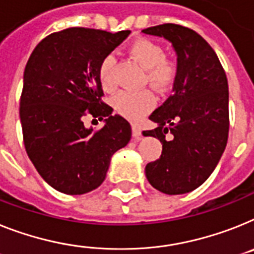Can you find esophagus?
I'll list each match as a JSON object with an SVG mask.
<instances>
[{
  "mask_svg": "<svg viewBox=\"0 0 254 254\" xmlns=\"http://www.w3.org/2000/svg\"><path fill=\"white\" fill-rule=\"evenodd\" d=\"M131 131H133V137L135 139H139L140 135H142V131H140V127L138 125H133L131 127Z\"/></svg>",
  "mask_w": 254,
  "mask_h": 254,
  "instance_id": "1",
  "label": "esophagus"
}]
</instances>
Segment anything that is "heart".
<instances>
[{
    "instance_id": "obj_1",
    "label": "heart",
    "mask_w": 254,
    "mask_h": 254,
    "mask_svg": "<svg viewBox=\"0 0 254 254\" xmlns=\"http://www.w3.org/2000/svg\"><path fill=\"white\" fill-rule=\"evenodd\" d=\"M129 54L147 69V78L157 90H167L176 78V67L172 62L165 59V51L156 42L148 38H138L129 46ZM116 58L110 54L104 57L99 65V80L106 91H112L116 87L115 81ZM117 114L129 120H138L150 112L155 106V97L148 90H124L112 101Z\"/></svg>"
}]
</instances>
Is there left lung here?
I'll return each mask as SVG.
<instances>
[{
    "label": "left lung",
    "mask_w": 254,
    "mask_h": 254,
    "mask_svg": "<svg viewBox=\"0 0 254 254\" xmlns=\"http://www.w3.org/2000/svg\"><path fill=\"white\" fill-rule=\"evenodd\" d=\"M142 32L165 38L177 55L173 94L151 114L157 127L142 133L163 144L160 159L146 165V177L161 192L182 195L209 178L226 148L227 78L214 50L192 29L168 23Z\"/></svg>",
    "instance_id": "8db88e82"
}]
</instances>
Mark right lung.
<instances>
[{
    "label": "right lung",
    "instance_id": "1",
    "mask_svg": "<svg viewBox=\"0 0 254 254\" xmlns=\"http://www.w3.org/2000/svg\"><path fill=\"white\" fill-rule=\"evenodd\" d=\"M129 35L73 27L44 38L27 62L19 110L25 151L59 192L82 195L98 189L111 157L130 140V124L101 102L99 80L104 57ZM86 114L104 120L101 131L84 127Z\"/></svg>",
    "mask_w": 254,
    "mask_h": 254
}]
</instances>
